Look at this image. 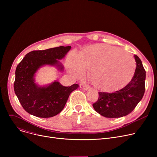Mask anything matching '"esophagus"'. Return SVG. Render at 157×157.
Listing matches in <instances>:
<instances>
[{
    "mask_svg": "<svg viewBox=\"0 0 157 157\" xmlns=\"http://www.w3.org/2000/svg\"><path fill=\"white\" fill-rule=\"evenodd\" d=\"M90 86L88 85H83V88L84 89V90H88V89H90Z\"/></svg>",
    "mask_w": 157,
    "mask_h": 157,
    "instance_id": "esophagus-1",
    "label": "esophagus"
}]
</instances>
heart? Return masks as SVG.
Returning a JSON list of instances; mask_svg holds the SVG:
<instances>
[{"mask_svg": "<svg viewBox=\"0 0 157 157\" xmlns=\"http://www.w3.org/2000/svg\"><path fill=\"white\" fill-rule=\"evenodd\" d=\"M69 72L81 76L84 69L90 70L93 85L102 91L111 92L127 84L132 78L136 62L129 53L118 47L95 44L81 52L71 53L66 63Z\"/></svg>", "mask_w": 157, "mask_h": 157, "instance_id": "obj_1", "label": "heart"}]
</instances>
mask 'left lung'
<instances>
[{
    "label": "left lung",
    "mask_w": 157,
    "mask_h": 157,
    "mask_svg": "<svg viewBox=\"0 0 157 157\" xmlns=\"http://www.w3.org/2000/svg\"><path fill=\"white\" fill-rule=\"evenodd\" d=\"M136 69L132 79L121 90L112 93L99 92L93 104L96 112L105 118H120L130 114L142 99L145 92L146 71L141 60L134 55Z\"/></svg>",
    "instance_id": "obj_1"
}]
</instances>
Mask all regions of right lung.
<instances>
[{"label": "right lung", "instance_id": "right-lung-1", "mask_svg": "<svg viewBox=\"0 0 157 157\" xmlns=\"http://www.w3.org/2000/svg\"><path fill=\"white\" fill-rule=\"evenodd\" d=\"M71 46H60L27 53L16 69L14 90L23 108L29 114L39 118H50L64 108L71 93L79 87L74 84L63 86L54 81L46 86L35 83L34 75L43 65H56L60 71L63 67L59 60L65 56Z\"/></svg>", "mask_w": 157, "mask_h": 157}]
</instances>
